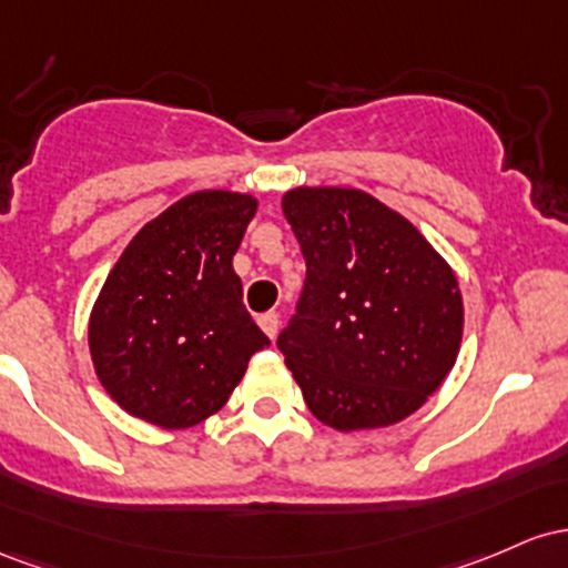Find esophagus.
I'll list each match as a JSON object with an SVG mask.
<instances>
[{
  "label": "esophagus",
  "instance_id": "34e87169",
  "mask_svg": "<svg viewBox=\"0 0 568 568\" xmlns=\"http://www.w3.org/2000/svg\"><path fill=\"white\" fill-rule=\"evenodd\" d=\"M257 324L263 327V333L271 337V341L278 335V314H273V311H267V314H260Z\"/></svg>",
  "mask_w": 568,
  "mask_h": 568
}]
</instances>
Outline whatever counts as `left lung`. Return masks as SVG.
<instances>
[{
  "label": "left lung",
  "instance_id": "1",
  "mask_svg": "<svg viewBox=\"0 0 568 568\" xmlns=\"http://www.w3.org/2000/svg\"><path fill=\"white\" fill-rule=\"evenodd\" d=\"M282 209L305 284L278 348L305 405L337 432L403 422L456 365L464 301L454 267L365 190L303 184Z\"/></svg>",
  "mask_w": 568,
  "mask_h": 568
}]
</instances>
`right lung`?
<instances>
[{
	"mask_svg": "<svg viewBox=\"0 0 568 568\" xmlns=\"http://www.w3.org/2000/svg\"><path fill=\"white\" fill-rule=\"evenodd\" d=\"M257 199L199 190L171 203L112 265L88 322L95 378L131 416L190 429L231 399L271 346L233 271Z\"/></svg>",
	"mask_w": 568,
	"mask_h": 568,
	"instance_id": "right-lung-1",
	"label": "right lung"
}]
</instances>
